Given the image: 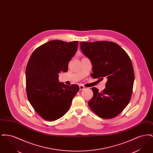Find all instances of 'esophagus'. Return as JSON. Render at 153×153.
Listing matches in <instances>:
<instances>
[{
    "mask_svg": "<svg viewBox=\"0 0 153 153\" xmlns=\"http://www.w3.org/2000/svg\"><path fill=\"white\" fill-rule=\"evenodd\" d=\"M79 88H80V91L84 90V89H85V87H84V86H82V85H80V86H79Z\"/></svg>",
    "mask_w": 153,
    "mask_h": 153,
    "instance_id": "esophagus-1",
    "label": "esophagus"
}]
</instances>
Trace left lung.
I'll return each mask as SVG.
<instances>
[{"mask_svg":"<svg viewBox=\"0 0 153 153\" xmlns=\"http://www.w3.org/2000/svg\"><path fill=\"white\" fill-rule=\"evenodd\" d=\"M80 49L93 65L91 76L100 80L104 77L107 79L105 88L102 92L92 88L94 96L88 102L89 107L102 118L117 117L131 99L134 81L131 59L113 42H81Z\"/></svg>","mask_w":153,"mask_h":153,"instance_id":"left-lung-1","label":"left lung"}]
</instances>
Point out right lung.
<instances>
[{"label":"right lung","instance_id":"1","mask_svg":"<svg viewBox=\"0 0 153 153\" xmlns=\"http://www.w3.org/2000/svg\"><path fill=\"white\" fill-rule=\"evenodd\" d=\"M78 41H49L33 51L26 69V92L30 103L45 120L53 121L69 109L79 86L59 82L58 73L66 72L77 50Z\"/></svg>","mask_w":153,"mask_h":153}]
</instances>
